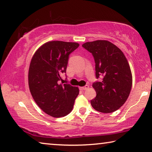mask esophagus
Segmentation results:
<instances>
[{"label": "esophagus", "mask_w": 152, "mask_h": 152, "mask_svg": "<svg viewBox=\"0 0 152 152\" xmlns=\"http://www.w3.org/2000/svg\"><path fill=\"white\" fill-rule=\"evenodd\" d=\"M89 88V86L88 85H85V86H83V87H80L81 90H86V89H87Z\"/></svg>", "instance_id": "esophagus-1"}]
</instances>
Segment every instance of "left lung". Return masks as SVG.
<instances>
[{
  "label": "left lung",
  "mask_w": 152,
  "mask_h": 152,
  "mask_svg": "<svg viewBox=\"0 0 152 152\" xmlns=\"http://www.w3.org/2000/svg\"><path fill=\"white\" fill-rule=\"evenodd\" d=\"M83 47L94 57L96 78L103 77L102 82L93 84L97 95L91 104L99 112H114L126 102L131 92L132 77L129 62L122 50L107 40L87 42Z\"/></svg>",
  "instance_id": "8db88e82"
}]
</instances>
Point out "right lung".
<instances>
[{
  "label": "right lung",
  "mask_w": 152,
  "mask_h": 152,
  "mask_svg": "<svg viewBox=\"0 0 152 152\" xmlns=\"http://www.w3.org/2000/svg\"><path fill=\"white\" fill-rule=\"evenodd\" d=\"M79 47L77 42L50 41L34 54L28 72V85L34 100L46 114L63 117L72 112L79 94L77 86L59 84L66 73L69 55Z\"/></svg>",
  "instance_id": "right-lung-1"
}]
</instances>
